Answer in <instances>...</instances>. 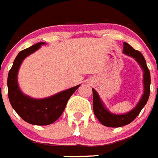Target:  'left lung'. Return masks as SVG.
Wrapping results in <instances>:
<instances>
[{"label": "left lung", "mask_w": 158, "mask_h": 158, "mask_svg": "<svg viewBox=\"0 0 158 158\" xmlns=\"http://www.w3.org/2000/svg\"><path fill=\"white\" fill-rule=\"evenodd\" d=\"M124 49L123 51L126 55L133 57L137 60L139 64H140L142 69H143V85H144V93L143 94L142 99L139 102L138 105L134 108L130 113H127L123 115H116L110 113L104 107L99 99L97 92L94 89L93 91V110L97 119L101 122V124L108 127H120L130 124L136 117L139 114L142 108L147 103L148 99L149 98L150 94V83H151V77H150V72L148 69L146 61L143 55L139 51L135 50L132 46L127 42L123 43Z\"/></svg>", "instance_id": "obj_1"}]
</instances>
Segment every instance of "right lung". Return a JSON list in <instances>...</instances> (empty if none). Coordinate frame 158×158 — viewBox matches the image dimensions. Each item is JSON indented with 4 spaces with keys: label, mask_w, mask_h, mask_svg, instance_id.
I'll return each mask as SVG.
<instances>
[{
    "label": "right lung",
    "mask_w": 158,
    "mask_h": 158,
    "mask_svg": "<svg viewBox=\"0 0 158 158\" xmlns=\"http://www.w3.org/2000/svg\"><path fill=\"white\" fill-rule=\"evenodd\" d=\"M44 42H38L31 47L21 50L15 58L8 74V97L10 103L19 117L27 123L37 126H47L55 122L64 113L68 100L79 85L62 91L43 99H34L26 96L18 86L17 74L23 60L35 52Z\"/></svg>",
    "instance_id": "1"
}]
</instances>
